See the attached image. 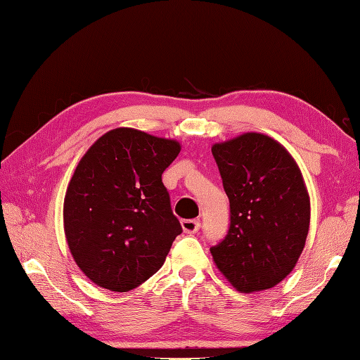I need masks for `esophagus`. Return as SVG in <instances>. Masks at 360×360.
Returning a JSON list of instances; mask_svg holds the SVG:
<instances>
[{"instance_id": "1", "label": "esophagus", "mask_w": 360, "mask_h": 360, "mask_svg": "<svg viewBox=\"0 0 360 360\" xmlns=\"http://www.w3.org/2000/svg\"><path fill=\"white\" fill-rule=\"evenodd\" d=\"M181 227L185 233H195L200 229L198 220H181Z\"/></svg>"}]
</instances>
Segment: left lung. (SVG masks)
Here are the masks:
<instances>
[{
  "label": "left lung",
  "instance_id": "1",
  "mask_svg": "<svg viewBox=\"0 0 360 360\" xmlns=\"http://www.w3.org/2000/svg\"><path fill=\"white\" fill-rule=\"evenodd\" d=\"M231 203L226 238L210 249L217 269L241 293L275 287L295 269L310 226L302 172L267 134L244 133L212 145Z\"/></svg>",
  "mask_w": 360,
  "mask_h": 360
}]
</instances>
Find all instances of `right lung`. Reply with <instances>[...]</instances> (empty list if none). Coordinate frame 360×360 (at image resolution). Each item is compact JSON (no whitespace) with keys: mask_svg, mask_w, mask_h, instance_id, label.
I'll use <instances>...</instances> for the list:
<instances>
[{"mask_svg":"<svg viewBox=\"0 0 360 360\" xmlns=\"http://www.w3.org/2000/svg\"><path fill=\"white\" fill-rule=\"evenodd\" d=\"M181 150L134 128L101 136L79 160L64 198V232L91 283L128 292L159 270L181 233L162 174Z\"/></svg>","mask_w":360,"mask_h":360,"instance_id":"1","label":"right lung"}]
</instances>
